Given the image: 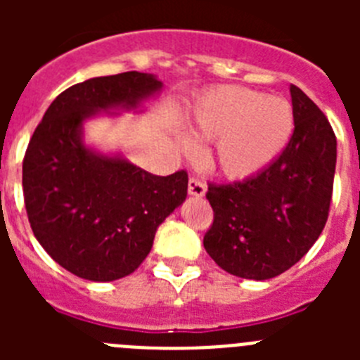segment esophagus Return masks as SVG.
<instances>
[{
    "label": "esophagus",
    "mask_w": 360,
    "mask_h": 360,
    "mask_svg": "<svg viewBox=\"0 0 360 360\" xmlns=\"http://www.w3.org/2000/svg\"><path fill=\"white\" fill-rule=\"evenodd\" d=\"M187 191H189V195L193 196H203L205 195V191H207V187H205V184L200 180V178H195V176H191L189 178V184H187Z\"/></svg>",
    "instance_id": "34e87169"
}]
</instances>
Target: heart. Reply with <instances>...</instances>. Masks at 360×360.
Returning a JSON list of instances; mask_svg holds the SVG:
<instances>
[{"label": "heart", "instance_id": "obj_1", "mask_svg": "<svg viewBox=\"0 0 360 360\" xmlns=\"http://www.w3.org/2000/svg\"><path fill=\"white\" fill-rule=\"evenodd\" d=\"M294 124L287 98L265 97L241 86H218L195 108L191 133L196 141H214L211 160L225 176L250 178L285 151ZM180 146L184 151L195 149L189 139H182Z\"/></svg>", "mask_w": 360, "mask_h": 360}]
</instances>
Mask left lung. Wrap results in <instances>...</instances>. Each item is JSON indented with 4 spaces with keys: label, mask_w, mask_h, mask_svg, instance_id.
<instances>
[{
    "label": "left lung",
    "mask_w": 360,
    "mask_h": 360,
    "mask_svg": "<svg viewBox=\"0 0 360 360\" xmlns=\"http://www.w3.org/2000/svg\"><path fill=\"white\" fill-rule=\"evenodd\" d=\"M294 133L262 173L234 184H209L214 218L203 247L216 265L245 279H270L301 259L330 212L337 141L328 119L290 84Z\"/></svg>",
    "instance_id": "left-lung-1"
}]
</instances>
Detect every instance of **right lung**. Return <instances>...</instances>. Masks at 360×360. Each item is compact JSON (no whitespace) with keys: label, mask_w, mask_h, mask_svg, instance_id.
Masks as SVG:
<instances>
[{"label":"right lung","mask_w":360,"mask_h":360,"mask_svg":"<svg viewBox=\"0 0 360 360\" xmlns=\"http://www.w3.org/2000/svg\"><path fill=\"white\" fill-rule=\"evenodd\" d=\"M162 88L153 75L88 79L57 95L28 142L23 196L34 236L63 269L90 281L129 276L149 254L158 225L187 196V173L157 176L81 141L98 110L135 108Z\"/></svg>","instance_id":"1"}]
</instances>
